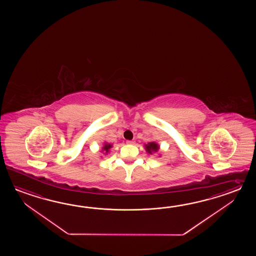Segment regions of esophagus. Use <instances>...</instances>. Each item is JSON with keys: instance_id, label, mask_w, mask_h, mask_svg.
I'll list each match as a JSON object with an SVG mask.
<instances>
[{"instance_id": "34e87169", "label": "esophagus", "mask_w": 256, "mask_h": 256, "mask_svg": "<svg viewBox=\"0 0 256 256\" xmlns=\"http://www.w3.org/2000/svg\"><path fill=\"white\" fill-rule=\"evenodd\" d=\"M128 144H134V141H127L126 142Z\"/></svg>"}]
</instances>
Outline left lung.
<instances>
[{"label":"left lung","instance_id":"1","mask_svg":"<svg viewBox=\"0 0 256 256\" xmlns=\"http://www.w3.org/2000/svg\"><path fill=\"white\" fill-rule=\"evenodd\" d=\"M144 147H146V151L150 154H152L154 152H158V150H159V146L154 142H148L147 144H144Z\"/></svg>","mask_w":256,"mask_h":256}]
</instances>
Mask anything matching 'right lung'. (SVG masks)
I'll list each match as a JSON object with an SVG mask.
<instances>
[{
  "instance_id": "1",
  "label": "right lung",
  "mask_w": 256,
  "mask_h": 256,
  "mask_svg": "<svg viewBox=\"0 0 256 256\" xmlns=\"http://www.w3.org/2000/svg\"><path fill=\"white\" fill-rule=\"evenodd\" d=\"M112 147V144H108V142H105L104 144V147H102V152L104 154H108L110 151V149Z\"/></svg>"
}]
</instances>
